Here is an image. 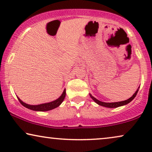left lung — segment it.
Instances as JSON below:
<instances>
[{"instance_id": "obj_1", "label": "left lung", "mask_w": 152, "mask_h": 152, "mask_svg": "<svg viewBox=\"0 0 152 152\" xmlns=\"http://www.w3.org/2000/svg\"><path fill=\"white\" fill-rule=\"evenodd\" d=\"M139 88H140V86L138 87L136 92L134 93V94L133 95L132 97H129L128 99H126V100L122 101V102H104L98 100V99L93 97L92 95L90 94V93H89V95H90L91 99H92L95 103H97L98 105L102 106V107H107V108H117L119 107H122V106H124V105L127 104H129V102H132L133 99L135 98V97L136 96L137 93H138Z\"/></svg>"}]
</instances>
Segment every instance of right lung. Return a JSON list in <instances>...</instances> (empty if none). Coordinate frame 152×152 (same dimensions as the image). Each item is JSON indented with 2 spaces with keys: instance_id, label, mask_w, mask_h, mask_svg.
I'll list each match as a JSON object with an SVG mask.
<instances>
[{
  "instance_id": "right-lung-1",
  "label": "right lung",
  "mask_w": 152,
  "mask_h": 152,
  "mask_svg": "<svg viewBox=\"0 0 152 152\" xmlns=\"http://www.w3.org/2000/svg\"><path fill=\"white\" fill-rule=\"evenodd\" d=\"M66 97V89H64L63 93L61 95L59 98H57L55 100L50 102H47V103H43V104H37V105H31V104H28L25 103L24 102H23L21 99H20L19 97H18V99L19 100L20 103L23 106V107L28 108V109L32 110V111H50L52 109H55L59 107V106L63 102L64 98Z\"/></svg>"
}]
</instances>
